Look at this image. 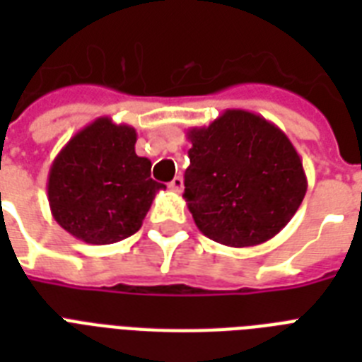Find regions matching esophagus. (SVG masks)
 I'll return each mask as SVG.
<instances>
[{
    "label": "esophagus",
    "mask_w": 362,
    "mask_h": 362,
    "mask_svg": "<svg viewBox=\"0 0 362 362\" xmlns=\"http://www.w3.org/2000/svg\"><path fill=\"white\" fill-rule=\"evenodd\" d=\"M169 187L173 192H182V189H184V178H182V176H175L173 182L169 184Z\"/></svg>",
    "instance_id": "1"
}]
</instances>
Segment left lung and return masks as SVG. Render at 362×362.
<instances>
[{"instance_id":"8db88e82","label":"left lung","mask_w":362,"mask_h":362,"mask_svg":"<svg viewBox=\"0 0 362 362\" xmlns=\"http://www.w3.org/2000/svg\"><path fill=\"white\" fill-rule=\"evenodd\" d=\"M184 197L195 226L223 246L263 244L291 221L306 195L303 159L280 127L229 109L187 131Z\"/></svg>"}]
</instances>
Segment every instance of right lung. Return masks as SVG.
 Returning a JSON list of instances; mask_svg holds the SVG:
<instances>
[{
  "label": "right lung",
  "instance_id": "obj_1",
  "mask_svg": "<svg viewBox=\"0 0 362 362\" xmlns=\"http://www.w3.org/2000/svg\"><path fill=\"white\" fill-rule=\"evenodd\" d=\"M136 131L103 116L81 129L56 156L48 173L54 220L86 244H112L141 229L163 184L152 163L135 153Z\"/></svg>",
  "mask_w": 362,
  "mask_h": 362
}]
</instances>
